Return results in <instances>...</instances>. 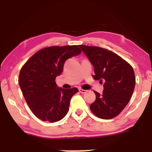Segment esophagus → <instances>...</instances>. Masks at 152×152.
Segmentation results:
<instances>
[{
    "label": "esophagus",
    "instance_id": "1",
    "mask_svg": "<svg viewBox=\"0 0 152 152\" xmlns=\"http://www.w3.org/2000/svg\"><path fill=\"white\" fill-rule=\"evenodd\" d=\"M79 91H80V93H83V94H84V93H86L87 92V91H86V90H84V89H82V88H80V89H79Z\"/></svg>",
    "mask_w": 152,
    "mask_h": 152
}]
</instances>
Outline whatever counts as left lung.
<instances>
[{
	"mask_svg": "<svg viewBox=\"0 0 152 152\" xmlns=\"http://www.w3.org/2000/svg\"><path fill=\"white\" fill-rule=\"evenodd\" d=\"M94 67L95 80L104 84L102 94L94 91L95 101L90 109L97 117L111 119L127 105L134 92L136 79L133 68L120 56L107 49L80 45Z\"/></svg>",
	"mask_w": 152,
	"mask_h": 152,
	"instance_id": "obj_1",
	"label": "left lung"
}]
</instances>
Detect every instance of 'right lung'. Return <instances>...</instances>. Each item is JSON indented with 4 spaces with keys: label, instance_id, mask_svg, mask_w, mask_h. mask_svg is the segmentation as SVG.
<instances>
[{
    "label": "right lung",
    "instance_id": "right-lung-1",
    "mask_svg": "<svg viewBox=\"0 0 152 152\" xmlns=\"http://www.w3.org/2000/svg\"><path fill=\"white\" fill-rule=\"evenodd\" d=\"M81 52L77 45L45 48L22 67L18 78L20 88L30 110L40 120L55 122L67 114L70 99L78 89L58 87L55 79L63 71L66 60Z\"/></svg>",
    "mask_w": 152,
    "mask_h": 152
}]
</instances>
